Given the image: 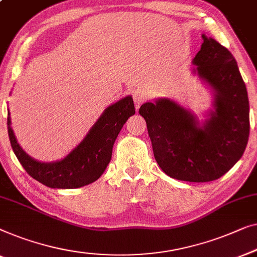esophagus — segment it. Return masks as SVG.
Masks as SVG:
<instances>
[{"instance_id":"obj_1","label":"esophagus","mask_w":257,"mask_h":257,"mask_svg":"<svg viewBox=\"0 0 257 257\" xmlns=\"http://www.w3.org/2000/svg\"><path fill=\"white\" fill-rule=\"evenodd\" d=\"M133 99H134V102H135L136 108H139L144 101H147L148 94L144 92L143 89H136V91H134L133 93Z\"/></svg>"}]
</instances>
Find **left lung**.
<instances>
[{
  "label": "left lung",
  "instance_id": "left-lung-1",
  "mask_svg": "<svg viewBox=\"0 0 257 257\" xmlns=\"http://www.w3.org/2000/svg\"><path fill=\"white\" fill-rule=\"evenodd\" d=\"M204 43L192 63L214 91L215 110L200 127L197 117L175 101L160 99L141 106L155 160L166 175L185 182L220 178L244 153L249 137L247 88L232 53L215 39Z\"/></svg>",
  "mask_w": 257,
  "mask_h": 257
}]
</instances>
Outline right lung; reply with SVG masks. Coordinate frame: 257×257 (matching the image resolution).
I'll use <instances>...</instances> for the list:
<instances>
[{
	"label": "right lung",
	"instance_id": "add662e5",
	"mask_svg": "<svg viewBox=\"0 0 257 257\" xmlns=\"http://www.w3.org/2000/svg\"><path fill=\"white\" fill-rule=\"evenodd\" d=\"M134 114L135 107L132 96H125L111 104L106 108L82 142L63 161L56 163H41L28 156L15 139L10 127V116L7 123L14 153L32 178L53 189H77L100 178L109 164L118 133Z\"/></svg>",
	"mask_w": 257,
	"mask_h": 257
}]
</instances>
